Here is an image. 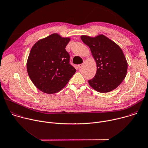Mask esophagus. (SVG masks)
<instances>
[{"instance_id": "obj_1", "label": "esophagus", "mask_w": 148, "mask_h": 148, "mask_svg": "<svg viewBox=\"0 0 148 148\" xmlns=\"http://www.w3.org/2000/svg\"><path fill=\"white\" fill-rule=\"evenodd\" d=\"M82 66H83V64H78V68L79 69H80L82 67Z\"/></svg>"}]
</instances>
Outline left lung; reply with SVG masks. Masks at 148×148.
<instances>
[{"mask_svg":"<svg viewBox=\"0 0 148 148\" xmlns=\"http://www.w3.org/2000/svg\"><path fill=\"white\" fill-rule=\"evenodd\" d=\"M81 39L88 45L95 59L96 73L88 81L97 92L106 93L116 89L124 79L128 64L120 47L103 35L92 38L82 35Z\"/></svg>","mask_w":148,"mask_h":148,"instance_id":"8db88e82","label":"left lung"}]
</instances>
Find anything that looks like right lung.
<instances>
[{"label": "right lung", "instance_id": "add662e5", "mask_svg": "<svg viewBox=\"0 0 148 148\" xmlns=\"http://www.w3.org/2000/svg\"><path fill=\"white\" fill-rule=\"evenodd\" d=\"M70 40L53 34L32 46L27 60V72L35 86L43 92H58L76 72L70 64V55L65 49Z\"/></svg>", "mask_w": 148, "mask_h": 148}]
</instances>
